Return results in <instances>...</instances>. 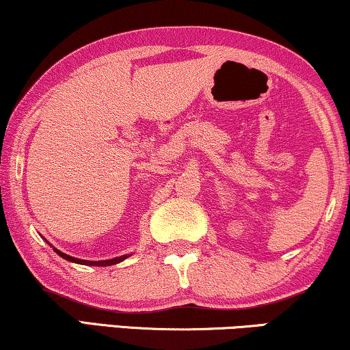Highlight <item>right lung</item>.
Segmentation results:
<instances>
[{"label":"right lung","instance_id":"1","mask_svg":"<svg viewBox=\"0 0 350 350\" xmlns=\"http://www.w3.org/2000/svg\"><path fill=\"white\" fill-rule=\"evenodd\" d=\"M53 251L57 252V254L59 256V257H63V259H66V260H69V262H74V263H80V265H90V267H109V265H115V263H120V262H123L124 259H128V257L131 256H120V257H115V259H109V260H98V262H94V260H83V259H75V257H72V256H68V254H64V252H62V251H58L57 247H53Z\"/></svg>","mask_w":350,"mask_h":350}]
</instances>
